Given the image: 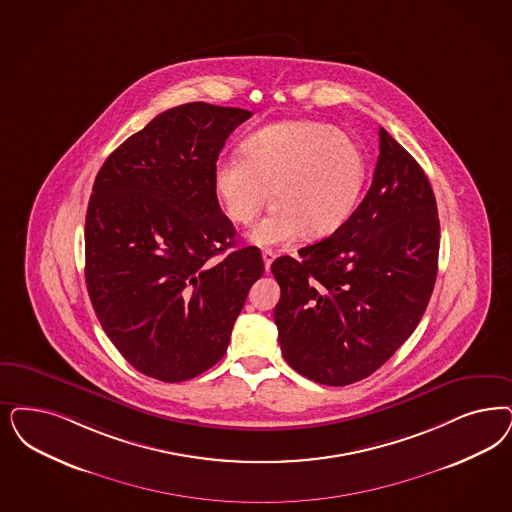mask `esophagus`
I'll list each match as a JSON object with an SVG mask.
<instances>
[{
	"instance_id": "34e87169",
	"label": "esophagus",
	"mask_w": 512,
	"mask_h": 512,
	"mask_svg": "<svg viewBox=\"0 0 512 512\" xmlns=\"http://www.w3.org/2000/svg\"><path fill=\"white\" fill-rule=\"evenodd\" d=\"M274 259H276V253H274L272 249H265V251H263V263H265L266 272L270 270V265H272Z\"/></svg>"
}]
</instances>
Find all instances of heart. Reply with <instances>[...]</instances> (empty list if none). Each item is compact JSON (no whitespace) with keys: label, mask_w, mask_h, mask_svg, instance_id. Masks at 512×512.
Wrapping results in <instances>:
<instances>
[{"label":"heart","mask_w":512,"mask_h":512,"mask_svg":"<svg viewBox=\"0 0 512 512\" xmlns=\"http://www.w3.org/2000/svg\"><path fill=\"white\" fill-rule=\"evenodd\" d=\"M244 157L215 162L213 185L230 221L249 225L270 200L265 219L249 232L257 246L335 234L352 215L367 177L361 147L323 123L270 124L242 145Z\"/></svg>","instance_id":"1"}]
</instances>
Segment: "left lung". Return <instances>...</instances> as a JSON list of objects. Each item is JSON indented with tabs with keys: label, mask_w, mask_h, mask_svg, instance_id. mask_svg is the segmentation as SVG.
I'll return each mask as SVG.
<instances>
[{
	"label": "left lung",
	"mask_w": 512,
	"mask_h": 512,
	"mask_svg": "<svg viewBox=\"0 0 512 512\" xmlns=\"http://www.w3.org/2000/svg\"><path fill=\"white\" fill-rule=\"evenodd\" d=\"M371 187L350 219L314 246L272 263L285 361L323 384L378 371L418 327L431 299L441 225L422 166L384 128Z\"/></svg>",
	"instance_id": "obj_1"
}]
</instances>
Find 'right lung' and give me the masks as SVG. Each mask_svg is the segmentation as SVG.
<instances>
[{
    "label": "right lung",
    "mask_w": 512,
    "mask_h": 512,
    "mask_svg": "<svg viewBox=\"0 0 512 512\" xmlns=\"http://www.w3.org/2000/svg\"><path fill=\"white\" fill-rule=\"evenodd\" d=\"M253 113L193 102L157 115L98 172L85 221V280L109 340L145 376L183 382L225 355L265 265L236 246L213 170Z\"/></svg>",
    "instance_id": "right-lung-1"
}]
</instances>
